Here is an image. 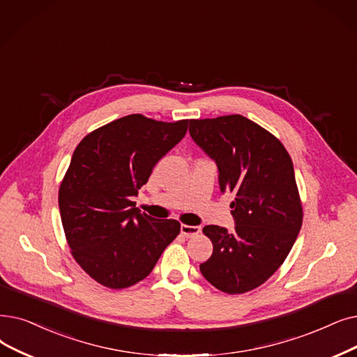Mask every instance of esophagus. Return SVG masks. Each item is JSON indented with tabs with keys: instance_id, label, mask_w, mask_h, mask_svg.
I'll return each mask as SVG.
<instances>
[{
	"instance_id": "34e87169",
	"label": "esophagus",
	"mask_w": 357,
	"mask_h": 357,
	"mask_svg": "<svg viewBox=\"0 0 357 357\" xmlns=\"http://www.w3.org/2000/svg\"><path fill=\"white\" fill-rule=\"evenodd\" d=\"M201 229L198 226H188V225H181V234L187 238H191L194 235H198Z\"/></svg>"
}]
</instances>
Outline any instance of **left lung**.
<instances>
[{
  "label": "left lung",
  "mask_w": 357,
  "mask_h": 357,
  "mask_svg": "<svg viewBox=\"0 0 357 357\" xmlns=\"http://www.w3.org/2000/svg\"><path fill=\"white\" fill-rule=\"evenodd\" d=\"M190 134L215 162L220 191L235 195V231L203 229L213 254L201 274L229 294L254 290L283 264L302 227L291 159L278 138L242 115L191 119Z\"/></svg>",
  "instance_id": "obj_1"
}]
</instances>
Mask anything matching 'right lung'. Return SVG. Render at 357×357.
Instances as JSON below:
<instances>
[{"mask_svg": "<svg viewBox=\"0 0 357 357\" xmlns=\"http://www.w3.org/2000/svg\"><path fill=\"white\" fill-rule=\"evenodd\" d=\"M187 130L188 119L132 114L91 131L75 147L59 185L61 222L77 264L102 286L116 290L142 282L179 235L178 220H154L131 199Z\"/></svg>", "mask_w": 357, "mask_h": 357, "instance_id": "add662e5", "label": "right lung"}]
</instances>
